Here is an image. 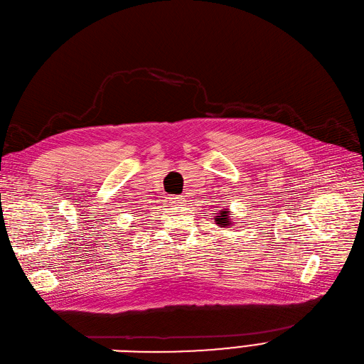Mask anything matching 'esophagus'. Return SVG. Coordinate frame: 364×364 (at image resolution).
Here are the masks:
<instances>
[{
	"instance_id": "obj_1",
	"label": "esophagus",
	"mask_w": 364,
	"mask_h": 364,
	"mask_svg": "<svg viewBox=\"0 0 364 364\" xmlns=\"http://www.w3.org/2000/svg\"><path fill=\"white\" fill-rule=\"evenodd\" d=\"M171 200H172V203H176V205H184V202H186V198L184 196H173V198H171Z\"/></svg>"
}]
</instances>
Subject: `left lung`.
<instances>
[{"instance_id": "obj_1", "label": "left lung", "mask_w": 364, "mask_h": 364, "mask_svg": "<svg viewBox=\"0 0 364 364\" xmlns=\"http://www.w3.org/2000/svg\"><path fill=\"white\" fill-rule=\"evenodd\" d=\"M214 221L215 225L220 228H230L233 226V221H232V213L230 210H220L217 215H214Z\"/></svg>"}]
</instances>
